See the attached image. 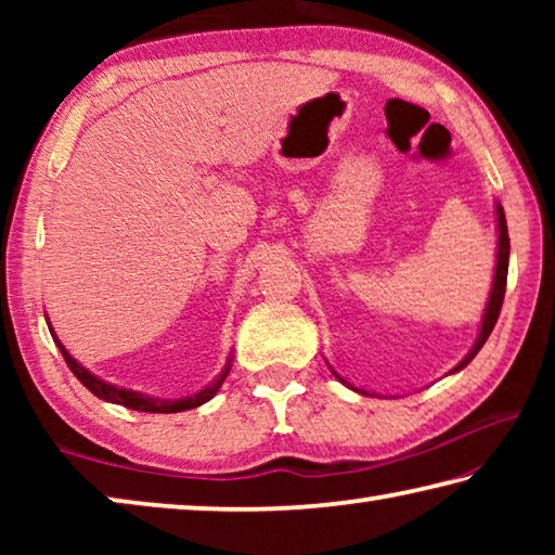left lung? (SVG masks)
<instances>
[{
    "label": "left lung",
    "instance_id": "8db88e82",
    "mask_svg": "<svg viewBox=\"0 0 555 555\" xmlns=\"http://www.w3.org/2000/svg\"><path fill=\"white\" fill-rule=\"evenodd\" d=\"M494 212H496V264H494V276H492V288H490V298H487V306H485V313H482V323H480V333H477V340L473 345V350H469L463 360H460L453 370L448 374H455L463 367H467L469 362H473V357L482 350V345L487 343V337H490L492 327L496 323V318H500L502 311V300H504V288H506V271H509V232H506V218H504V208L500 203L494 205ZM331 367V364H327ZM331 372L335 374V379L345 384V387H350L352 391L362 393V397H370V391L364 389H357L352 387L350 382H345L340 374H337L333 367Z\"/></svg>",
    "mask_w": 555,
    "mask_h": 555
}]
</instances>
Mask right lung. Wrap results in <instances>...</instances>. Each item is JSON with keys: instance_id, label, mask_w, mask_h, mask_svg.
<instances>
[{"instance_id": "obj_1", "label": "right lung", "mask_w": 555, "mask_h": 555, "mask_svg": "<svg viewBox=\"0 0 555 555\" xmlns=\"http://www.w3.org/2000/svg\"><path fill=\"white\" fill-rule=\"evenodd\" d=\"M49 323V331L53 335V343L59 345V350L63 354L65 364H68L70 372L78 377L86 387L95 393L98 399L107 401V403H119V406H127V409H134V411H146V413H178V411H188V409H195V406H203L205 401H210L215 393H218V389L222 387L224 377L230 374V367H232V354L228 357V362H224L222 372L215 377L208 387H203L201 391L191 393V397H181V399H158V397H152V393H142V391H134V389H125V387H117V384H109L105 379H100L98 374H92L90 370L82 367V364L75 360V357L65 350L63 343L55 337L53 327H51V321Z\"/></svg>"}]
</instances>
